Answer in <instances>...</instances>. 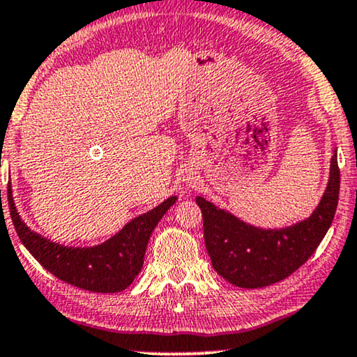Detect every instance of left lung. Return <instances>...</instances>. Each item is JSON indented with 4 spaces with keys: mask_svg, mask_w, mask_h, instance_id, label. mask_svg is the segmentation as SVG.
Wrapping results in <instances>:
<instances>
[{
    "mask_svg": "<svg viewBox=\"0 0 357 357\" xmlns=\"http://www.w3.org/2000/svg\"><path fill=\"white\" fill-rule=\"evenodd\" d=\"M340 196L338 156H331L330 179L315 211L292 227L264 230L234 213L196 197L204 220V240L213 269L225 281L243 289L275 284L297 271L315 253L333 222Z\"/></svg>",
    "mask_w": 357,
    "mask_h": 357,
    "instance_id": "1",
    "label": "left lung"
}]
</instances>
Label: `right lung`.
<instances>
[{
	"mask_svg": "<svg viewBox=\"0 0 357 357\" xmlns=\"http://www.w3.org/2000/svg\"><path fill=\"white\" fill-rule=\"evenodd\" d=\"M176 202V196L168 197L160 206L144 215L135 217L119 234L91 248H73L44 238L32 231L13 201L11 186L8 184V206L16 234L29 253L50 271L60 281L84 291L114 294L121 292L134 282L144 266L146 245L166 211Z\"/></svg>",
	"mask_w": 357,
	"mask_h": 357,
	"instance_id": "right-lung-1",
	"label": "right lung"
}]
</instances>
